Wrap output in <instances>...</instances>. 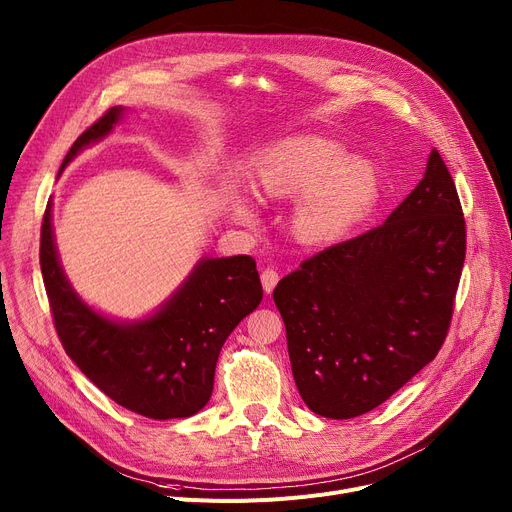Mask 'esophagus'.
Wrapping results in <instances>:
<instances>
[{"label":"esophagus","instance_id":"esophagus-1","mask_svg":"<svg viewBox=\"0 0 512 512\" xmlns=\"http://www.w3.org/2000/svg\"><path fill=\"white\" fill-rule=\"evenodd\" d=\"M260 281H262L264 291L270 293V291H273V289L277 287V283H279V273H277L275 268H264L262 275H260Z\"/></svg>","mask_w":512,"mask_h":512}]
</instances>
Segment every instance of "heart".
Listing matches in <instances>:
<instances>
[{"mask_svg": "<svg viewBox=\"0 0 512 512\" xmlns=\"http://www.w3.org/2000/svg\"><path fill=\"white\" fill-rule=\"evenodd\" d=\"M244 179L260 202L291 200L289 231L304 248H328L347 239L376 208L382 192L378 167L349 157L347 146L320 134H295L248 157ZM223 208L237 225H252L256 210L237 190L223 192Z\"/></svg>", "mask_w": 512, "mask_h": 512, "instance_id": "b5f03b06", "label": "heart"}]
</instances>
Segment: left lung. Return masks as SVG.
I'll return each instance as SVG.
<instances>
[{
  "mask_svg": "<svg viewBox=\"0 0 512 512\" xmlns=\"http://www.w3.org/2000/svg\"><path fill=\"white\" fill-rule=\"evenodd\" d=\"M465 262V219L436 148L384 225L302 262L273 299L299 395L318 415L372 411L444 343Z\"/></svg>",
  "mask_w": 512,
  "mask_h": 512,
  "instance_id": "obj_1",
  "label": "left lung"
}]
</instances>
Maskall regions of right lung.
I'll return each mask as SVG.
<instances>
[{"label":"right lung","instance_id":"add662e5","mask_svg":"<svg viewBox=\"0 0 512 512\" xmlns=\"http://www.w3.org/2000/svg\"><path fill=\"white\" fill-rule=\"evenodd\" d=\"M126 111L111 107L80 134L57 177L84 148L109 136ZM41 273L72 362L117 405L150 419L190 417L208 403L223 343L262 302L254 258L204 256L155 312L138 320L111 318L72 287L57 254L51 198L41 227Z\"/></svg>","mask_w":512,"mask_h":512}]
</instances>
